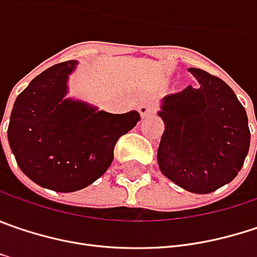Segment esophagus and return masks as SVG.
<instances>
[{
  "mask_svg": "<svg viewBox=\"0 0 257 257\" xmlns=\"http://www.w3.org/2000/svg\"><path fill=\"white\" fill-rule=\"evenodd\" d=\"M154 104L151 103V101H143L140 106H138V110H140V113H141V116L143 117H147V116H150V114H153V112H154Z\"/></svg>",
  "mask_w": 257,
  "mask_h": 257,
  "instance_id": "esophagus-1",
  "label": "esophagus"
}]
</instances>
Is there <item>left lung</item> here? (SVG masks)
<instances>
[{
    "label": "left lung",
    "mask_w": 257,
    "mask_h": 257,
    "mask_svg": "<svg viewBox=\"0 0 257 257\" xmlns=\"http://www.w3.org/2000/svg\"><path fill=\"white\" fill-rule=\"evenodd\" d=\"M196 87L163 98L164 132L157 153L160 170L177 186L211 193L230 183L249 153L247 114L221 78L189 68Z\"/></svg>",
    "instance_id": "1"
}]
</instances>
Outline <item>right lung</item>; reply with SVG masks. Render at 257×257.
<instances>
[{"label":"right lung","instance_id":"obj_1","mask_svg":"<svg viewBox=\"0 0 257 257\" xmlns=\"http://www.w3.org/2000/svg\"><path fill=\"white\" fill-rule=\"evenodd\" d=\"M78 61L45 69L17 96L8 143L19 167L39 186L75 192L96 182L113 161L116 141L141 119L114 114L67 98L68 77Z\"/></svg>","mask_w":257,"mask_h":257}]
</instances>
